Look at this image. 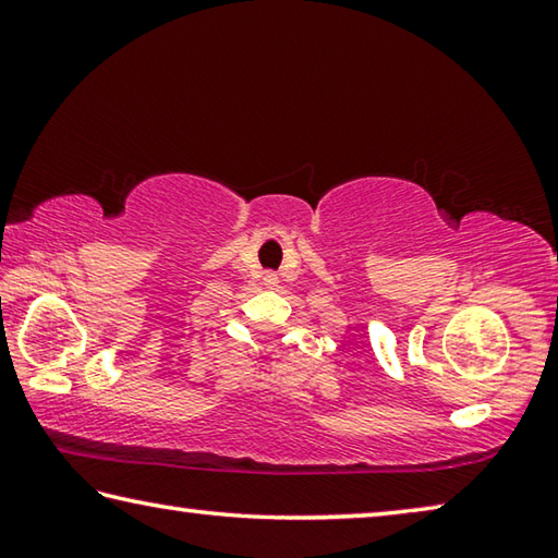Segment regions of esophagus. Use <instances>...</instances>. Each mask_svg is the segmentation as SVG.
Listing matches in <instances>:
<instances>
[{
    "label": "esophagus",
    "mask_w": 558,
    "mask_h": 558,
    "mask_svg": "<svg viewBox=\"0 0 558 558\" xmlns=\"http://www.w3.org/2000/svg\"><path fill=\"white\" fill-rule=\"evenodd\" d=\"M263 280H266L268 288H276V286H278V276H276V272H266V278H263Z\"/></svg>",
    "instance_id": "obj_1"
}]
</instances>
